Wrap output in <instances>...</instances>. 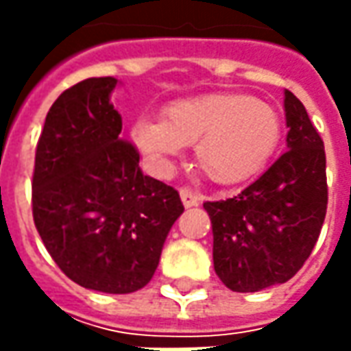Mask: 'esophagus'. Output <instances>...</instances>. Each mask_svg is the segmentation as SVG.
Listing matches in <instances>:
<instances>
[{"label": "esophagus", "mask_w": 351, "mask_h": 351, "mask_svg": "<svg viewBox=\"0 0 351 351\" xmlns=\"http://www.w3.org/2000/svg\"><path fill=\"white\" fill-rule=\"evenodd\" d=\"M180 197H182V203L183 207H195V205H199V201H201V197L197 195V193H193L191 189H182L180 191Z\"/></svg>", "instance_id": "1"}]
</instances>
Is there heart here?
Listing matches in <instances>:
<instances>
[{"mask_svg": "<svg viewBox=\"0 0 351 351\" xmlns=\"http://www.w3.org/2000/svg\"><path fill=\"white\" fill-rule=\"evenodd\" d=\"M130 136L160 171L183 146H195L197 166L210 182L236 185L267 166L281 138V119L269 103L244 93H201L169 103L164 119H138Z\"/></svg>", "mask_w": 351, "mask_h": 351, "instance_id": "heart-1", "label": "heart"}]
</instances>
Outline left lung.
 Returning <instances> with one entry per match:
<instances>
[{
	"mask_svg": "<svg viewBox=\"0 0 351 351\" xmlns=\"http://www.w3.org/2000/svg\"><path fill=\"white\" fill-rule=\"evenodd\" d=\"M287 152L232 199L203 207L213 224V262L236 293H256L295 276L326 217V156L304 105L285 89Z\"/></svg>",
	"mask_w": 351,
	"mask_h": 351,
	"instance_id": "obj_1",
	"label": "left lung"
}]
</instances>
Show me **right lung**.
I'll return each mask as SVG.
<instances>
[{"label": "right lung", "mask_w": 351, "mask_h": 351, "mask_svg": "<svg viewBox=\"0 0 351 351\" xmlns=\"http://www.w3.org/2000/svg\"><path fill=\"white\" fill-rule=\"evenodd\" d=\"M115 77H88L48 111L36 144L33 219L48 254L77 285L125 295L154 276L180 193L142 173L111 105Z\"/></svg>", "instance_id": "add662e5"}]
</instances>
